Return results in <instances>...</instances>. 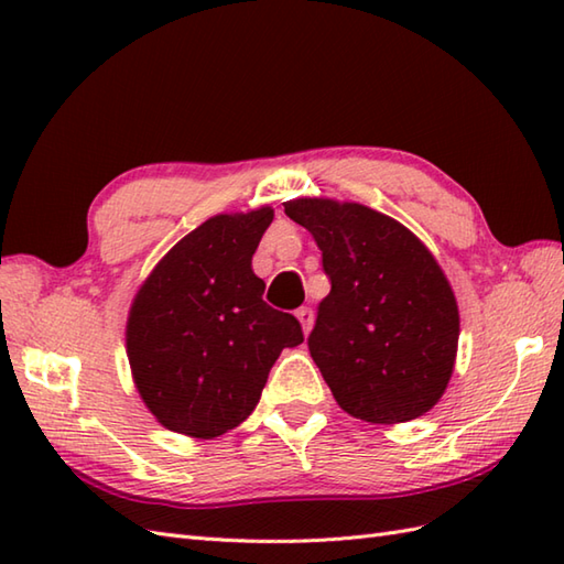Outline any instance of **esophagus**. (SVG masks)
Returning <instances> with one entry per match:
<instances>
[{
  "mask_svg": "<svg viewBox=\"0 0 564 564\" xmlns=\"http://www.w3.org/2000/svg\"><path fill=\"white\" fill-rule=\"evenodd\" d=\"M295 317H297V322H301V327H303V332H305V334H307L310 329H313V319H315L313 310H310V307L295 310Z\"/></svg>",
  "mask_w": 564,
  "mask_h": 564,
  "instance_id": "obj_1",
  "label": "esophagus"
}]
</instances>
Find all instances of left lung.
<instances>
[{"instance_id":"left-lung-1","label":"left lung","mask_w":564,"mask_h":564,"mask_svg":"<svg viewBox=\"0 0 564 564\" xmlns=\"http://www.w3.org/2000/svg\"><path fill=\"white\" fill-rule=\"evenodd\" d=\"M285 215L315 237L332 291L307 349L344 412L373 424L422 416L446 390L460 317L434 254L361 203L295 198Z\"/></svg>"}]
</instances>
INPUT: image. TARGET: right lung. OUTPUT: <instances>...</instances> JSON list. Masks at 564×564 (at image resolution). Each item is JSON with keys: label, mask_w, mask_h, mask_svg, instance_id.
Returning <instances> with one entry per match:
<instances>
[{"label": "right lung", "mask_w": 564, "mask_h": 564, "mask_svg": "<svg viewBox=\"0 0 564 564\" xmlns=\"http://www.w3.org/2000/svg\"><path fill=\"white\" fill-rule=\"evenodd\" d=\"M271 208L215 215L176 242L130 307L126 346L135 388L158 422L213 438L254 412L283 349L303 344L301 322L263 303L251 257Z\"/></svg>", "instance_id": "right-lung-1"}]
</instances>
